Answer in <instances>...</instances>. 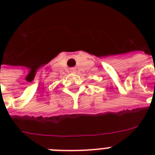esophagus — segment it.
<instances>
[{
  "label": "esophagus",
  "instance_id": "esophagus-1",
  "mask_svg": "<svg viewBox=\"0 0 155 155\" xmlns=\"http://www.w3.org/2000/svg\"><path fill=\"white\" fill-rule=\"evenodd\" d=\"M71 73H75V70H71Z\"/></svg>",
  "mask_w": 155,
  "mask_h": 155
}]
</instances>
